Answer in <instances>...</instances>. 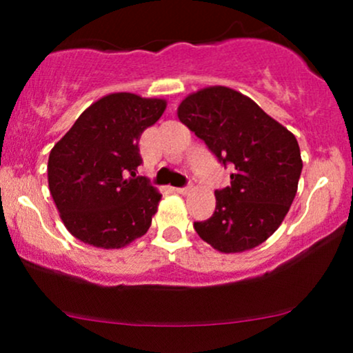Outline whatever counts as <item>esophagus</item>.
<instances>
[{
  "label": "esophagus",
  "mask_w": 353,
  "mask_h": 353,
  "mask_svg": "<svg viewBox=\"0 0 353 353\" xmlns=\"http://www.w3.org/2000/svg\"><path fill=\"white\" fill-rule=\"evenodd\" d=\"M189 189H190V185H184V188H176L174 190H176L177 194H188Z\"/></svg>",
  "instance_id": "obj_1"
}]
</instances>
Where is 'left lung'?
Here are the masks:
<instances>
[{"label": "left lung", "mask_w": 353, "mask_h": 353, "mask_svg": "<svg viewBox=\"0 0 353 353\" xmlns=\"http://www.w3.org/2000/svg\"><path fill=\"white\" fill-rule=\"evenodd\" d=\"M177 117L205 143L230 184L216 190V210L194 229L221 252H242L267 241L289 212L302 172L295 136L252 99L224 86L181 103Z\"/></svg>", "instance_id": "left-lung-1"}]
</instances>
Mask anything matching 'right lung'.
Instances as JSON below:
<instances>
[{
    "label": "right lung",
    "mask_w": 353,
    "mask_h": 353,
    "mask_svg": "<svg viewBox=\"0 0 353 353\" xmlns=\"http://www.w3.org/2000/svg\"><path fill=\"white\" fill-rule=\"evenodd\" d=\"M165 101L116 92L91 104L48 161V182L64 225L81 242L119 249L151 228L161 194L136 174L139 139Z\"/></svg>",
    "instance_id": "right-lung-1"
}]
</instances>
